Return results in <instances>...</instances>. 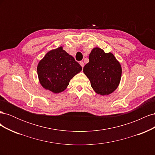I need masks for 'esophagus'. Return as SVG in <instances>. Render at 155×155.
Returning a JSON list of instances; mask_svg holds the SVG:
<instances>
[{"label":"esophagus","mask_w":155,"mask_h":155,"mask_svg":"<svg viewBox=\"0 0 155 155\" xmlns=\"http://www.w3.org/2000/svg\"><path fill=\"white\" fill-rule=\"evenodd\" d=\"M79 64H80V65L82 67V68H83V67H84V63L83 61H80V62H79Z\"/></svg>","instance_id":"1"}]
</instances>
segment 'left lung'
<instances>
[{"label":"left lung","instance_id":"left-lung-1","mask_svg":"<svg viewBox=\"0 0 155 155\" xmlns=\"http://www.w3.org/2000/svg\"><path fill=\"white\" fill-rule=\"evenodd\" d=\"M89 62L83 72L91 81L93 90L101 96L109 95L118 88L121 77V67L114 55L96 47L89 54Z\"/></svg>","mask_w":155,"mask_h":155}]
</instances>
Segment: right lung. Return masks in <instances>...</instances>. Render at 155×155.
Segmentation results:
<instances>
[{
    "mask_svg": "<svg viewBox=\"0 0 155 155\" xmlns=\"http://www.w3.org/2000/svg\"><path fill=\"white\" fill-rule=\"evenodd\" d=\"M82 67L62 46L46 54L37 65L39 81L44 88L55 94L64 91Z\"/></svg>",
    "mask_w": 155,
    "mask_h": 155,
    "instance_id": "obj_1",
    "label": "right lung"
}]
</instances>
